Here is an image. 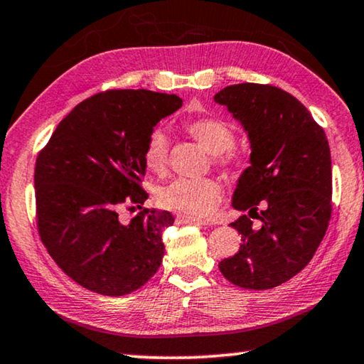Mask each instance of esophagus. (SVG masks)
Segmentation results:
<instances>
[{
	"mask_svg": "<svg viewBox=\"0 0 364 364\" xmlns=\"http://www.w3.org/2000/svg\"><path fill=\"white\" fill-rule=\"evenodd\" d=\"M176 223H191V225H209L204 220H199V218H193V217H188V215H178L176 217Z\"/></svg>",
	"mask_w": 364,
	"mask_h": 364,
	"instance_id": "esophagus-1",
	"label": "esophagus"
}]
</instances>
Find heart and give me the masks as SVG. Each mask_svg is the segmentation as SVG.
I'll use <instances>...</instances> for the list:
<instances>
[{
  "label": "heart",
  "instance_id": "heart-1",
  "mask_svg": "<svg viewBox=\"0 0 364 364\" xmlns=\"http://www.w3.org/2000/svg\"><path fill=\"white\" fill-rule=\"evenodd\" d=\"M186 129L196 141L213 154L218 165L228 166L235 164L236 155L233 154V146L236 136L228 123L217 118H200L188 123ZM144 164L157 175L165 173L168 166V139L161 129H155L149 134L144 147ZM220 199L222 186L212 178H200V180L176 178L161 186L157 193V200L161 207L193 218L210 217Z\"/></svg>",
  "mask_w": 364,
  "mask_h": 364
}]
</instances>
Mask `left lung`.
Listing matches in <instances>:
<instances>
[{"mask_svg": "<svg viewBox=\"0 0 364 364\" xmlns=\"http://www.w3.org/2000/svg\"><path fill=\"white\" fill-rule=\"evenodd\" d=\"M213 100L240 121L251 144V165L232 203L247 212L232 223L243 243L218 269L233 285L269 290L306 267L324 238L332 212L331 149L308 108L274 85H228Z\"/></svg>", "mask_w": 364, "mask_h": 364, "instance_id": "obj_1", "label": "left lung"}]
</instances>
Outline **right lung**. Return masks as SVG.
Here are the masks:
<instances>
[{"mask_svg": "<svg viewBox=\"0 0 364 364\" xmlns=\"http://www.w3.org/2000/svg\"><path fill=\"white\" fill-rule=\"evenodd\" d=\"M178 95L107 90L73 108L36 161L40 238L68 277L90 291L123 296L157 272L166 210H149L141 186L144 147L154 126L181 108ZM128 206L141 208L129 224Z\"/></svg>", "mask_w": 364, "mask_h": 364, "instance_id": "1", "label": "right lung"}]
</instances>
